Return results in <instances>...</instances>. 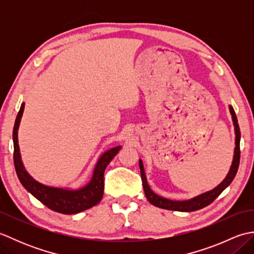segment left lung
Instances as JSON below:
<instances>
[{
	"label": "left lung",
	"instance_id": "obj_1",
	"mask_svg": "<svg viewBox=\"0 0 254 254\" xmlns=\"http://www.w3.org/2000/svg\"><path fill=\"white\" fill-rule=\"evenodd\" d=\"M229 110L231 113V117H233V121H234V126H235L236 147H235V155H234L233 164H231L230 170L228 172L227 177L224 179V181L220 183L219 186L213 189V190L205 192V193L201 194V195L195 196L191 199H188V201H172V199L161 197L150 190V188H149L147 180H146V176H145L143 163H142V160H139L138 165H139V169H141V177H142L144 192H145V195H146L148 202L150 204H153V205H155V206L164 208V209L178 210V212H194V210L201 209L205 206H207V205H209L210 203H213L214 199L216 198L219 194L222 193L225 189L230 185L231 181L234 180L237 171H238V167H239V163H240V128H239L238 120H237L236 112L234 110V108L229 106Z\"/></svg>",
	"mask_w": 254,
	"mask_h": 254
}]
</instances>
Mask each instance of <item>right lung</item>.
<instances>
[{
  "instance_id": "add662e5",
  "label": "right lung",
  "mask_w": 254,
  "mask_h": 254,
  "mask_svg": "<svg viewBox=\"0 0 254 254\" xmlns=\"http://www.w3.org/2000/svg\"><path fill=\"white\" fill-rule=\"evenodd\" d=\"M25 104L23 102L16 117L14 130H13V142H14V166L16 174L21 185L27 191L31 193L37 199L45 204L48 208L61 214H76L83 210L88 209L98 204L102 195H104V174L112 158L118 154L121 146L113 147L100 156L99 160L97 161L94 169L93 178L87 186H85L78 190H66V189L53 188L42 185L36 181L28 172L26 171L25 167L21 163L17 131L20 123L21 116H23Z\"/></svg>"
}]
</instances>
